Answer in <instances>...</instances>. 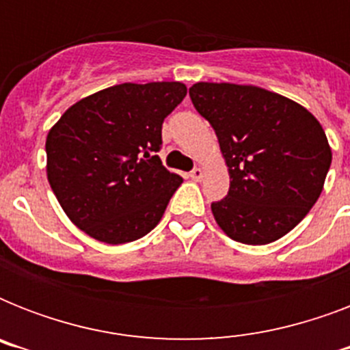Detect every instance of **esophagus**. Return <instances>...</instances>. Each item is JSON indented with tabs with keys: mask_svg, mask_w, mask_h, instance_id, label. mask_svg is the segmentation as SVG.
Masks as SVG:
<instances>
[{
	"mask_svg": "<svg viewBox=\"0 0 350 350\" xmlns=\"http://www.w3.org/2000/svg\"><path fill=\"white\" fill-rule=\"evenodd\" d=\"M191 180H194V181H202L203 180V176H205V172H203V169H200V167H196V169L192 170L191 174Z\"/></svg>",
	"mask_w": 350,
	"mask_h": 350,
	"instance_id": "esophagus-1",
	"label": "esophagus"
}]
</instances>
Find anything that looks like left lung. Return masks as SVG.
I'll return each instance as SVG.
<instances>
[{"instance_id":"obj_1","label":"left lung","mask_w":350,"mask_h":350,"mask_svg":"<svg viewBox=\"0 0 350 350\" xmlns=\"http://www.w3.org/2000/svg\"><path fill=\"white\" fill-rule=\"evenodd\" d=\"M189 94L229 170V194L211 205L218 227L245 245L283 238L323 191L332 150L320 121L256 85L198 81Z\"/></svg>"}]
</instances>
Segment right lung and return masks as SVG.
Wrapping results in <instances>:
<instances>
[{
  "mask_svg": "<svg viewBox=\"0 0 350 350\" xmlns=\"http://www.w3.org/2000/svg\"><path fill=\"white\" fill-rule=\"evenodd\" d=\"M181 81L121 83L63 112L46 134V178L78 229L107 245L136 241L161 221L180 174L156 152Z\"/></svg>",
  "mask_w": 350,
  "mask_h": 350,
  "instance_id": "add662e5",
  "label": "right lung"
}]
</instances>
